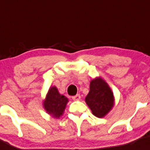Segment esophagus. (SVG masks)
<instances>
[{
	"label": "esophagus",
	"mask_w": 150,
	"mask_h": 150,
	"mask_svg": "<svg viewBox=\"0 0 150 150\" xmlns=\"http://www.w3.org/2000/svg\"><path fill=\"white\" fill-rule=\"evenodd\" d=\"M72 100H80V96L79 95V94H77L76 96H72Z\"/></svg>",
	"instance_id": "34e87169"
}]
</instances>
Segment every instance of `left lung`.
Segmentation results:
<instances>
[{
	"label": "left lung",
	"mask_w": 150,
	"mask_h": 150,
	"mask_svg": "<svg viewBox=\"0 0 150 150\" xmlns=\"http://www.w3.org/2000/svg\"><path fill=\"white\" fill-rule=\"evenodd\" d=\"M85 100L93 114L98 118H103L114 105L112 91L100 77L91 81L90 91Z\"/></svg>",
	"instance_id": "left-lung-1"
}]
</instances>
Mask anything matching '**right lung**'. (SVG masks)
Masks as SVG:
<instances>
[{
    "mask_svg": "<svg viewBox=\"0 0 150 150\" xmlns=\"http://www.w3.org/2000/svg\"><path fill=\"white\" fill-rule=\"evenodd\" d=\"M67 102V98L61 95L55 86H52L44 100L43 106L48 114L54 119H59L64 113Z\"/></svg>",
    "mask_w": 150,
    "mask_h": 150,
    "instance_id": "right-lung-1",
    "label": "right lung"
}]
</instances>
